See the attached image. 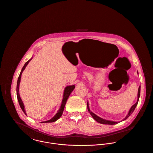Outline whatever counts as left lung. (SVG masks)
Wrapping results in <instances>:
<instances>
[{"mask_svg":"<svg viewBox=\"0 0 153 153\" xmlns=\"http://www.w3.org/2000/svg\"><path fill=\"white\" fill-rule=\"evenodd\" d=\"M140 92H141V86H140L139 87V89H138V100H137V102L132 106V107L131 108L129 111V113L127 115V116L125 118L124 120H125L126 119H127L131 115V114L134 112V111L135 110L138 103V101H139V98H140ZM87 107H88V110L89 112V113L91 114V116H92V117L98 123H100L101 124H104V125H115V124H117L119 122H112V121H109V120H105V119H103L100 117H98V116H97L96 114H95L94 113H93L92 111H91L89 108V104H88V102L87 103Z\"/></svg>","mask_w":153,"mask_h":153,"instance_id":"obj_1","label":"left lung"}]
</instances>
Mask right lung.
<instances>
[{
    "mask_svg": "<svg viewBox=\"0 0 153 153\" xmlns=\"http://www.w3.org/2000/svg\"><path fill=\"white\" fill-rule=\"evenodd\" d=\"M31 59H29L27 62H25V64H24V67H22L21 71V73L19 74V76L18 77V81H17V85H16V96H17V98H18V102H19V106L21 107V108L22 109V111L25 114H26L25 113V111L24 110V104L20 98V96H19V83H20V80H21V74H22V71H24V70L25 69V67L27 65L28 63L30 62V61L31 60ZM75 88V86L74 85H72V86H67L65 88V90H64V95H63V99H62V103H61V105L60 107V108L59 110L58 111V113L56 114V115L52 118L51 119V120H48L46 122H43L42 123H52L53 122H55L56 121L59 117H61V116H62V113H63V111H64V107H65V104H66V102H67V99L68 98L70 95L71 94V92L74 90V89Z\"/></svg>",
    "mask_w": 153,
    "mask_h": 153,
    "instance_id": "add662e5",
    "label": "right lung"
}]
</instances>
